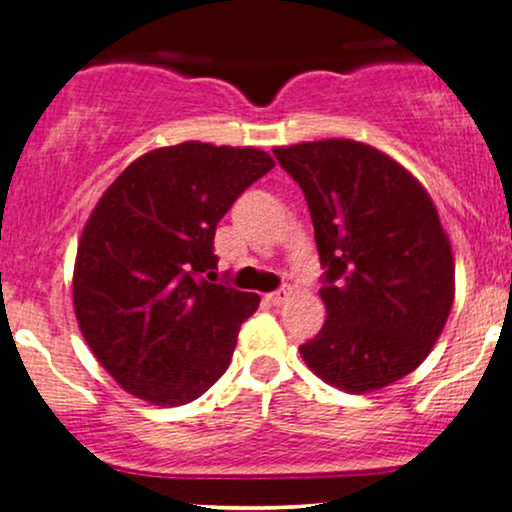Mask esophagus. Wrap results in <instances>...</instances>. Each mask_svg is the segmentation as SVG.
<instances>
[{"instance_id":"1","label":"esophagus","mask_w":512,"mask_h":512,"mask_svg":"<svg viewBox=\"0 0 512 512\" xmlns=\"http://www.w3.org/2000/svg\"><path fill=\"white\" fill-rule=\"evenodd\" d=\"M289 296H291V291L289 289H279V291H272V293H267V303L269 305H284L286 301H289Z\"/></svg>"}]
</instances>
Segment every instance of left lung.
Instances as JSON below:
<instances>
[{
	"instance_id": "8db88e82",
	"label": "left lung",
	"mask_w": 512,
	"mask_h": 512,
	"mask_svg": "<svg viewBox=\"0 0 512 512\" xmlns=\"http://www.w3.org/2000/svg\"><path fill=\"white\" fill-rule=\"evenodd\" d=\"M315 228L327 320L301 346L317 378L373 392L419 368L455 298V262L433 199L395 158L354 139L276 146Z\"/></svg>"
}]
</instances>
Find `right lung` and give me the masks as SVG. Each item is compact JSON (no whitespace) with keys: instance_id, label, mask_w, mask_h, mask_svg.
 Masks as SVG:
<instances>
[{"instance_id":"obj_1","label":"right lung","mask_w":512,"mask_h":512,"mask_svg":"<svg viewBox=\"0 0 512 512\" xmlns=\"http://www.w3.org/2000/svg\"><path fill=\"white\" fill-rule=\"evenodd\" d=\"M272 168L252 146L182 142L139 156L98 199L76 250L74 313L129 395L180 407L226 373L260 296L214 284L216 223Z\"/></svg>"}]
</instances>
